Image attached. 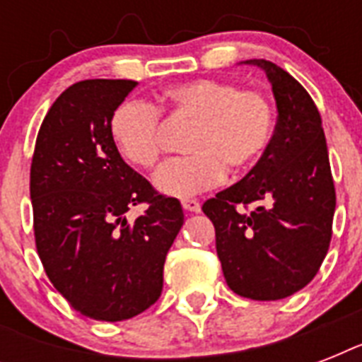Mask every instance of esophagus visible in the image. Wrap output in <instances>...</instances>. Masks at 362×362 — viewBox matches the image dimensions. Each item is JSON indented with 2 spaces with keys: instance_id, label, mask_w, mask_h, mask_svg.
<instances>
[{
  "instance_id": "obj_1",
  "label": "esophagus",
  "mask_w": 362,
  "mask_h": 362,
  "mask_svg": "<svg viewBox=\"0 0 362 362\" xmlns=\"http://www.w3.org/2000/svg\"><path fill=\"white\" fill-rule=\"evenodd\" d=\"M182 209L187 210V212H201V203L195 201V199H184L182 201Z\"/></svg>"
}]
</instances>
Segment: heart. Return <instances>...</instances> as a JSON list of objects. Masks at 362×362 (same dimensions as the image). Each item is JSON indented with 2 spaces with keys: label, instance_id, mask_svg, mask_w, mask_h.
Segmentation results:
<instances>
[{
  "label": "heart",
  "instance_id": "b5f03b06",
  "mask_svg": "<svg viewBox=\"0 0 362 362\" xmlns=\"http://www.w3.org/2000/svg\"><path fill=\"white\" fill-rule=\"evenodd\" d=\"M159 109L192 120L184 148L189 156L170 159L153 186L167 197L186 199L218 186L226 167L242 170L267 150L274 129L269 99L253 90L214 78L182 82L159 95ZM109 135L127 163L153 169L159 159V115L152 105L124 101L112 110Z\"/></svg>",
  "mask_w": 362,
  "mask_h": 362
}]
</instances>
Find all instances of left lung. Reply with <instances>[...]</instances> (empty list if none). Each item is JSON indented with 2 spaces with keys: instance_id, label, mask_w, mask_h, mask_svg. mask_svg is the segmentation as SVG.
<instances>
[{
  "instance_id": "1",
  "label": "left lung",
  "mask_w": 362,
  "mask_h": 362,
  "mask_svg": "<svg viewBox=\"0 0 362 362\" xmlns=\"http://www.w3.org/2000/svg\"><path fill=\"white\" fill-rule=\"evenodd\" d=\"M242 64L264 71L278 122L253 169L209 199L203 212L214 223L227 286L240 297L280 300L317 274L331 244L337 193L321 116L308 92L272 62Z\"/></svg>"
}]
</instances>
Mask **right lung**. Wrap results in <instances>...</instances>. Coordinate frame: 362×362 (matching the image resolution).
Segmentation results:
<instances>
[{"mask_svg":"<svg viewBox=\"0 0 362 362\" xmlns=\"http://www.w3.org/2000/svg\"><path fill=\"white\" fill-rule=\"evenodd\" d=\"M136 86L93 78L69 86L45 116L31 159L30 197L45 272L76 312L124 321L163 289V264L184 226L180 201L153 192L109 135L112 110ZM139 202L136 221L124 212Z\"/></svg>","mask_w":362,"mask_h":362,"instance_id":"right-lung-1","label":"right lung"}]
</instances>
